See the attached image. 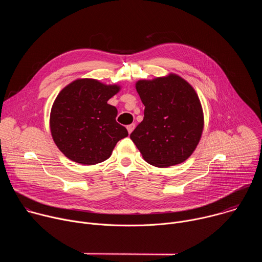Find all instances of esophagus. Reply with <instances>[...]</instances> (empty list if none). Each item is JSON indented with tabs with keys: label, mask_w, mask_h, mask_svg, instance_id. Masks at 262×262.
Here are the masks:
<instances>
[{
	"label": "esophagus",
	"mask_w": 262,
	"mask_h": 262,
	"mask_svg": "<svg viewBox=\"0 0 262 262\" xmlns=\"http://www.w3.org/2000/svg\"><path fill=\"white\" fill-rule=\"evenodd\" d=\"M135 127H136V124L135 123H132V124H128L127 126H126V128H127V132H128V134H132V132L135 129Z\"/></svg>",
	"instance_id": "1"
}]
</instances>
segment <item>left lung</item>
<instances>
[{"mask_svg":"<svg viewBox=\"0 0 262 262\" xmlns=\"http://www.w3.org/2000/svg\"><path fill=\"white\" fill-rule=\"evenodd\" d=\"M136 89L145 110L143 121L130 139L143 159L159 168L188 160L204 126L203 110L195 89L175 73L140 80Z\"/></svg>","mask_w":262,"mask_h":262,"instance_id":"left-lung-1","label":"left lung"}]
</instances>
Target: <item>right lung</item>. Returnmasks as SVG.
I'll list each match as a JSON object with an SVG mask.
<instances>
[{
  "mask_svg": "<svg viewBox=\"0 0 262 262\" xmlns=\"http://www.w3.org/2000/svg\"><path fill=\"white\" fill-rule=\"evenodd\" d=\"M120 90L94 79H78L56 97L50 116L53 140L72 162L95 165L107 160L117 142L128 136L107 100Z\"/></svg>",
  "mask_w": 262,
  "mask_h": 262,
  "instance_id": "1",
  "label": "right lung"
}]
</instances>
